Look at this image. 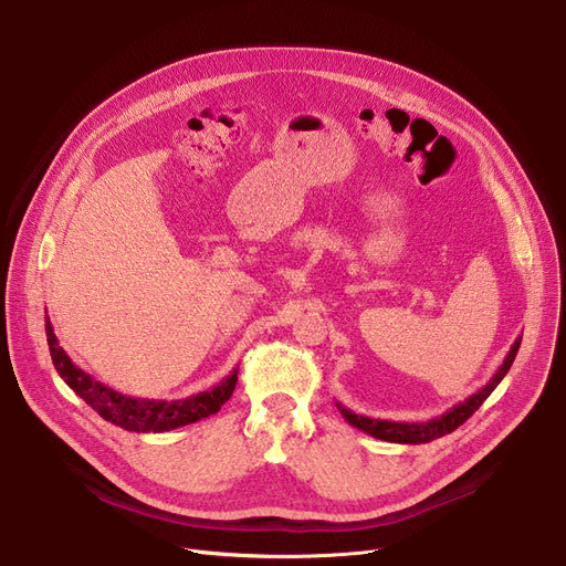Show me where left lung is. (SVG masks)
I'll return each instance as SVG.
<instances>
[{"mask_svg":"<svg viewBox=\"0 0 566 566\" xmlns=\"http://www.w3.org/2000/svg\"><path fill=\"white\" fill-rule=\"evenodd\" d=\"M518 346H521V336L516 338V342L512 344L507 357L503 359V364L499 366V370L494 373V378L489 380L478 394L469 396L467 400H462L460 405L450 407L448 411H443L441 417L437 419H430V421H423V423H402V421H385V419H370V417H361V413H355L350 411L348 407H344L342 402H336V409L342 411V417L357 430L375 437V439H382V441H391V443H428L432 439H439L448 432L458 430L471 413L489 398V394H492L501 380L507 375L516 353H518Z\"/></svg>","mask_w":566,"mask_h":566,"instance_id":"obj_1","label":"left lung"}]
</instances>
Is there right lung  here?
Listing matches in <instances>:
<instances>
[{
  "label": "right lung",
  "instance_id": "add662e5",
  "mask_svg": "<svg viewBox=\"0 0 566 566\" xmlns=\"http://www.w3.org/2000/svg\"><path fill=\"white\" fill-rule=\"evenodd\" d=\"M45 332H48V344H50L54 368L63 378V382L80 398H84L104 421L120 426L129 432H168L188 423H196L200 419H207L230 400L237 387L239 368H234L228 378L218 382L213 389L188 396L184 400L168 402V400L132 398L97 382L86 370H82L77 364H74L67 357V353L59 346V338L48 316H45Z\"/></svg>",
  "mask_w": 566,
  "mask_h": 566
}]
</instances>
